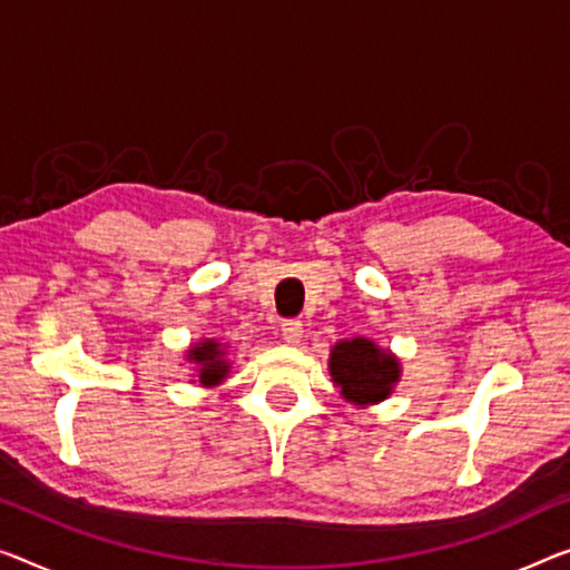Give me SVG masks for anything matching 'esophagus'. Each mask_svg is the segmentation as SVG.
Wrapping results in <instances>:
<instances>
[{"instance_id":"1","label":"esophagus","mask_w":570,"mask_h":570,"mask_svg":"<svg viewBox=\"0 0 570 570\" xmlns=\"http://www.w3.org/2000/svg\"><path fill=\"white\" fill-rule=\"evenodd\" d=\"M302 335H304V327H302L299 320H284L282 322V337L286 340V343H292V345L299 343Z\"/></svg>"}]
</instances>
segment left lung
I'll return each mask as SVG.
<instances>
[{"label":"left lung","mask_w":570,"mask_h":570,"mask_svg":"<svg viewBox=\"0 0 570 570\" xmlns=\"http://www.w3.org/2000/svg\"><path fill=\"white\" fill-rule=\"evenodd\" d=\"M330 373L343 389V396L355 404H373L392 394L399 379L394 355L381 351L366 337L345 340L330 353Z\"/></svg>","instance_id":"8db88e82"}]
</instances>
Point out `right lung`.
<instances>
[{"label":"right lung","mask_w":570,"mask_h":570,"mask_svg":"<svg viewBox=\"0 0 570 570\" xmlns=\"http://www.w3.org/2000/svg\"><path fill=\"white\" fill-rule=\"evenodd\" d=\"M194 363H199V381L204 386H212L217 384V381H223L227 376V363L223 361V347L215 340H207V343H202L199 347H191L189 351Z\"/></svg>","instance_id":"right-lung-1"}]
</instances>
